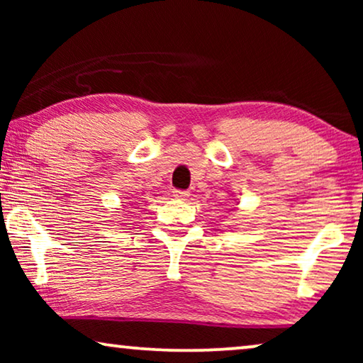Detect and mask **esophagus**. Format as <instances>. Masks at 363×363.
I'll return each mask as SVG.
<instances>
[{
	"label": "esophagus",
	"instance_id": "esophagus-1",
	"mask_svg": "<svg viewBox=\"0 0 363 363\" xmlns=\"http://www.w3.org/2000/svg\"><path fill=\"white\" fill-rule=\"evenodd\" d=\"M173 196L178 198V200H185L188 196V191L186 190H173Z\"/></svg>",
	"mask_w": 363,
	"mask_h": 363
}]
</instances>
